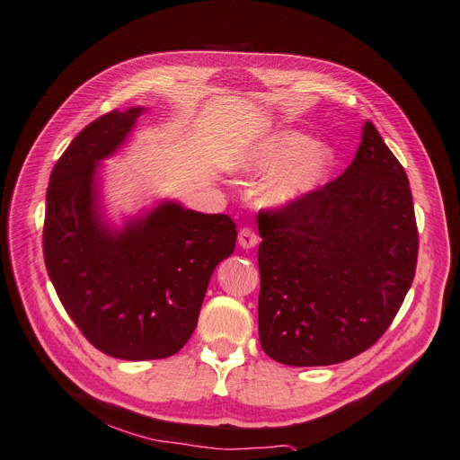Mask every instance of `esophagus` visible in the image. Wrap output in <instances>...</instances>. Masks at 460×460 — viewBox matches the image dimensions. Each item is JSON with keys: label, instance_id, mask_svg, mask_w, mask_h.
I'll use <instances>...</instances> for the list:
<instances>
[{"label": "esophagus", "instance_id": "34e87169", "mask_svg": "<svg viewBox=\"0 0 460 460\" xmlns=\"http://www.w3.org/2000/svg\"><path fill=\"white\" fill-rule=\"evenodd\" d=\"M257 243H259V234L255 233L253 227L246 226V227L238 231V244H241L243 248H246V250L253 248Z\"/></svg>", "mask_w": 460, "mask_h": 460}]
</instances>
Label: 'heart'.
<instances>
[{
  "instance_id": "1",
  "label": "heart",
  "mask_w": 460,
  "mask_h": 460,
  "mask_svg": "<svg viewBox=\"0 0 460 460\" xmlns=\"http://www.w3.org/2000/svg\"><path fill=\"white\" fill-rule=\"evenodd\" d=\"M331 162V152L314 145L310 137L282 131L238 152L233 165L248 176L279 171L269 182L265 199L269 203L282 205L312 191L323 181Z\"/></svg>"
}]
</instances>
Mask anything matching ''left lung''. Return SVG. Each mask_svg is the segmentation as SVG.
<instances>
[{
	"label": "left lung",
	"mask_w": 460,
	"mask_h": 460,
	"mask_svg": "<svg viewBox=\"0 0 460 460\" xmlns=\"http://www.w3.org/2000/svg\"><path fill=\"white\" fill-rule=\"evenodd\" d=\"M259 341L289 367L344 363L389 329L419 233L404 167L372 122L349 167L259 222Z\"/></svg>",
	"instance_id": "obj_1"
}]
</instances>
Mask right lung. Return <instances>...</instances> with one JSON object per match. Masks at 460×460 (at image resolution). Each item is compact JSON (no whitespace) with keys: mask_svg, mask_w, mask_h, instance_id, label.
I'll list each match as a JSON object with an SVG mask.
<instances>
[{"mask_svg":"<svg viewBox=\"0 0 460 460\" xmlns=\"http://www.w3.org/2000/svg\"><path fill=\"white\" fill-rule=\"evenodd\" d=\"M141 112H107L73 138L52 169L43 227L45 265L66 312L93 348L126 361L165 358L190 341L210 276L236 243L227 214L174 203L122 233L103 226L93 167Z\"/></svg>","mask_w":460,"mask_h":460,"instance_id":"add662e5","label":"right lung"}]
</instances>
